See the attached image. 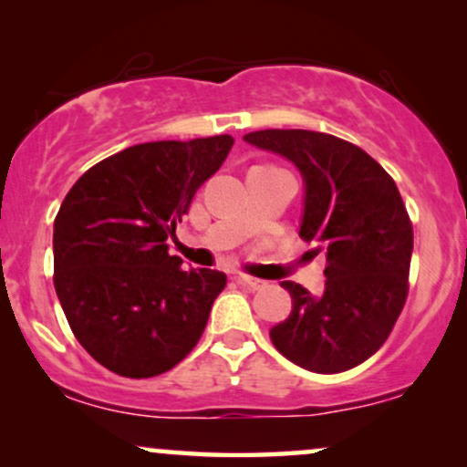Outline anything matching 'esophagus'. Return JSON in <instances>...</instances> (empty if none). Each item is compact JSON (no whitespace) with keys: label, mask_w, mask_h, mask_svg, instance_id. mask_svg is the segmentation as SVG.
Instances as JSON below:
<instances>
[{"label":"esophagus","mask_w":467,"mask_h":467,"mask_svg":"<svg viewBox=\"0 0 467 467\" xmlns=\"http://www.w3.org/2000/svg\"><path fill=\"white\" fill-rule=\"evenodd\" d=\"M237 282L247 288H252V291H258V288L267 286V282L261 280V277H252V275H237Z\"/></svg>","instance_id":"obj_1"}]
</instances>
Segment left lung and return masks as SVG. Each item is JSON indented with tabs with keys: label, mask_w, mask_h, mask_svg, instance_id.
<instances>
[{
	"label": "left lung",
	"mask_w": 467,
	"mask_h": 467,
	"mask_svg": "<svg viewBox=\"0 0 467 467\" xmlns=\"http://www.w3.org/2000/svg\"><path fill=\"white\" fill-rule=\"evenodd\" d=\"M244 140L297 165L306 182L299 237L327 250L323 295L282 282L293 310L271 329V342L312 373L349 370L388 340L410 293L414 228L397 182L329 133L265 129Z\"/></svg>",
	"instance_id": "obj_1"
}]
</instances>
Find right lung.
Wrapping results in <instances>:
<instances>
[{
    "label": "right lung",
    "mask_w": 467,
    "mask_h": 467,
    "mask_svg": "<svg viewBox=\"0 0 467 467\" xmlns=\"http://www.w3.org/2000/svg\"><path fill=\"white\" fill-rule=\"evenodd\" d=\"M234 140L146 141L92 165L53 223V285L79 345L120 377L174 368L202 336L226 286L215 269L181 267L165 239Z\"/></svg>",
    "instance_id": "right-lung-1"
}]
</instances>
